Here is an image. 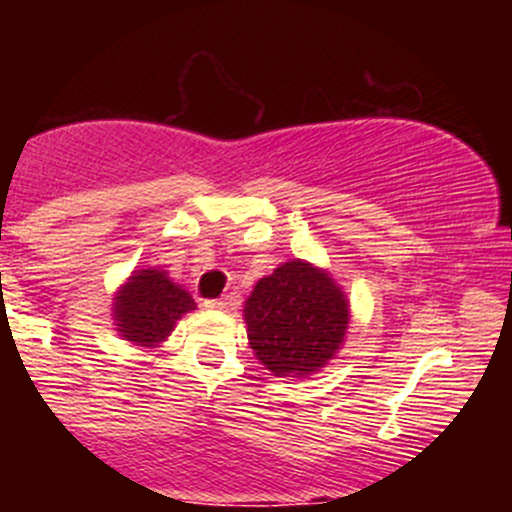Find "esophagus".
<instances>
[{
    "mask_svg": "<svg viewBox=\"0 0 512 512\" xmlns=\"http://www.w3.org/2000/svg\"><path fill=\"white\" fill-rule=\"evenodd\" d=\"M204 308H209V310H226L228 308V298H214V301L204 303Z\"/></svg>",
    "mask_w": 512,
    "mask_h": 512,
    "instance_id": "34e87169",
    "label": "esophagus"
}]
</instances>
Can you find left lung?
Returning a JSON list of instances; mask_svg holds the SVG:
<instances>
[{
	"instance_id": "1",
	"label": "left lung",
	"mask_w": 512,
	"mask_h": 512,
	"mask_svg": "<svg viewBox=\"0 0 512 512\" xmlns=\"http://www.w3.org/2000/svg\"><path fill=\"white\" fill-rule=\"evenodd\" d=\"M250 349L274 375L308 378L342 349L349 301L325 269L284 262L255 284L245 301Z\"/></svg>"
}]
</instances>
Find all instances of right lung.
Returning <instances> with one entry per match:
<instances>
[{
    "instance_id": "1",
    "label": "right lung",
    "mask_w": 512,
    "mask_h": 512,
    "mask_svg": "<svg viewBox=\"0 0 512 512\" xmlns=\"http://www.w3.org/2000/svg\"><path fill=\"white\" fill-rule=\"evenodd\" d=\"M197 305L182 286L173 284L161 269H137L120 286L113 303V317L122 339L137 346L166 342L175 322Z\"/></svg>"
}]
</instances>
